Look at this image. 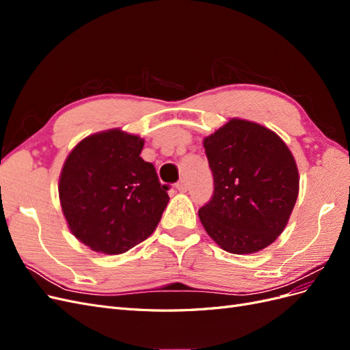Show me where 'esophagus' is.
<instances>
[{"label": "esophagus", "instance_id": "34e87169", "mask_svg": "<svg viewBox=\"0 0 350 350\" xmlns=\"http://www.w3.org/2000/svg\"><path fill=\"white\" fill-rule=\"evenodd\" d=\"M176 189L179 193H185L187 189H188V185H187V181L185 179H181V181H179L178 184H176Z\"/></svg>", "mask_w": 350, "mask_h": 350}]
</instances>
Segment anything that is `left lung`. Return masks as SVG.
<instances>
[{
	"instance_id": "left-lung-1",
	"label": "left lung",
	"mask_w": 350,
	"mask_h": 350,
	"mask_svg": "<svg viewBox=\"0 0 350 350\" xmlns=\"http://www.w3.org/2000/svg\"><path fill=\"white\" fill-rule=\"evenodd\" d=\"M213 196L198 210L220 248L252 254L278 239L299 191L295 159L280 137L260 124L234 118L204 139Z\"/></svg>"
}]
</instances>
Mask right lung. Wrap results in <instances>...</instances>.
<instances>
[{
  "label": "right lung",
  "mask_w": 350,
  "mask_h": 350,
  "mask_svg": "<svg viewBox=\"0 0 350 350\" xmlns=\"http://www.w3.org/2000/svg\"><path fill=\"white\" fill-rule=\"evenodd\" d=\"M144 140L118 129L81 140L62 166L58 191L70 230L102 254L149 238L167 206L169 185L140 157Z\"/></svg>",
  "instance_id": "1"
}]
</instances>
